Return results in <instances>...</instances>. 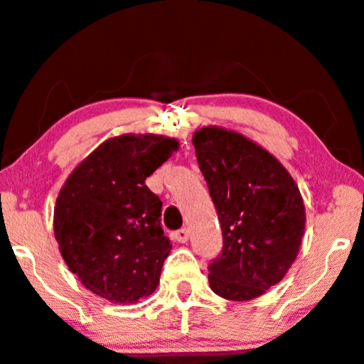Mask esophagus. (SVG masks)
<instances>
[{
	"label": "esophagus",
	"mask_w": 364,
	"mask_h": 364,
	"mask_svg": "<svg viewBox=\"0 0 364 364\" xmlns=\"http://www.w3.org/2000/svg\"><path fill=\"white\" fill-rule=\"evenodd\" d=\"M174 239H176L178 242L185 244L186 240H188V230H186V229H179V230H176V232H174Z\"/></svg>",
	"instance_id": "1"
}]
</instances>
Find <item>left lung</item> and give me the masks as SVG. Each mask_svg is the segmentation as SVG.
<instances>
[{"label": "left lung", "mask_w": 364, "mask_h": 364, "mask_svg": "<svg viewBox=\"0 0 364 364\" xmlns=\"http://www.w3.org/2000/svg\"><path fill=\"white\" fill-rule=\"evenodd\" d=\"M193 146L224 235L208 266L210 288L227 300L257 299L282 282L300 251L299 186L277 157L234 130L203 127Z\"/></svg>", "instance_id": "left-lung-1"}]
</instances>
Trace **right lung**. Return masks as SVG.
Masks as SVG:
<instances>
[{
	"mask_svg": "<svg viewBox=\"0 0 364 364\" xmlns=\"http://www.w3.org/2000/svg\"><path fill=\"white\" fill-rule=\"evenodd\" d=\"M179 144L164 135L105 140L65 179L54 208V235L65 264L90 291L113 304L154 293L171 242L163 201L146 185Z\"/></svg>",
	"mask_w": 364,
	"mask_h": 364,
	"instance_id": "obj_1",
	"label": "right lung"
}]
</instances>
